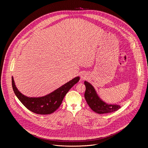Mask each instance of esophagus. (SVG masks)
<instances>
[{"mask_svg": "<svg viewBox=\"0 0 148 148\" xmlns=\"http://www.w3.org/2000/svg\"><path fill=\"white\" fill-rule=\"evenodd\" d=\"M81 77L82 78V79H85L86 78V75L85 74H81Z\"/></svg>", "mask_w": 148, "mask_h": 148, "instance_id": "34e87169", "label": "esophagus"}]
</instances>
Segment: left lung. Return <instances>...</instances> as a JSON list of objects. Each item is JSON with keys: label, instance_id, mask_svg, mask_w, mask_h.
Returning <instances> with one entry per match:
<instances>
[{"label": "left lung", "instance_id": "8db88e82", "mask_svg": "<svg viewBox=\"0 0 148 148\" xmlns=\"http://www.w3.org/2000/svg\"><path fill=\"white\" fill-rule=\"evenodd\" d=\"M86 90L84 97L91 108L95 112L99 114L110 113L117 111L121 108L119 105L108 104L103 102L98 97L94 87L87 81H84Z\"/></svg>", "mask_w": 148, "mask_h": 148}]
</instances>
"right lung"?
<instances>
[{
  "label": "right lung",
  "instance_id": "add662e5",
  "mask_svg": "<svg viewBox=\"0 0 148 148\" xmlns=\"http://www.w3.org/2000/svg\"><path fill=\"white\" fill-rule=\"evenodd\" d=\"M12 87L17 98L30 111L41 115L51 114L60 106L66 94L79 80L77 77L66 83L51 93L41 97H27L21 93L16 88L13 78H12Z\"/></svg>",
  "mask_w": 148,
  "mask_h": 148
}]
</instances>
